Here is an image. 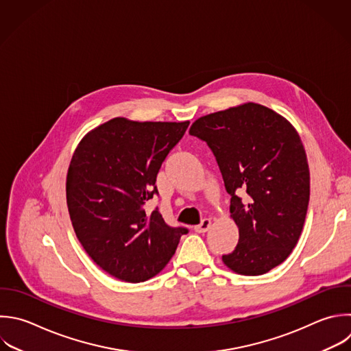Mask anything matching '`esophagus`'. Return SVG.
I'll list each match as a JSON object with an SVG mask.
<instances>
[{"instance_id": "1", "label": "esophagus", "mask_w": 351, "mask_h": 351, "mask_svg": "<svg viewBox=\"0 0 351 351\" xmlns=\"http://www.w3.org/2000/svg\"><path fill=\"white\" fill-rule=\"evenodd\" d=\"M210 226H211V219H210V218H204L199 225L195 226V230H196L197 233H204V232L208 230Z\"/></svg>"}]
</instances>
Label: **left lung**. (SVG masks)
Here are the masks:
<instances>
[{
    "label": "left lung",
    "instance_id": "8db88e82",
    "mask_svg": "<svg viewBox=\"0 0 351 351\" xmlns=\"http://www.w3.org/2000/svg\"><path fill=\"white\" fill-rule=\"evenodd\" d=\"M189 134L204 141L230 195V217L239 228L236 248L223 263L244 276H259L282 263L303 229L310 173L293 126L255 103L195 121ZM247 193L246 200L238 197Z\"/></svg>",
    "mask_w": 351,
    "mask_h": 351
}]
</instances>
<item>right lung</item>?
Returning <instances> with one entry per match:
<instances>
[{
	"label": "right lung",
	"mask_w": 351,
	"mask_h": 351,
	"mask_svg": "<svg viewBox=\"0 0 351 351\" xmlns=\"http://www.w3.org/2000/svg\"><path fill=\"white\" fill-rule=\"evenodd\" d=\"M189 122H134L114 118L89 132L67 173L70 218L88 255L128 282L156 276L174 255L186 228L167 225L158 207L156 176Z\"/></svg>",
	"instance_id": "add662e5"
}]
</instances>
